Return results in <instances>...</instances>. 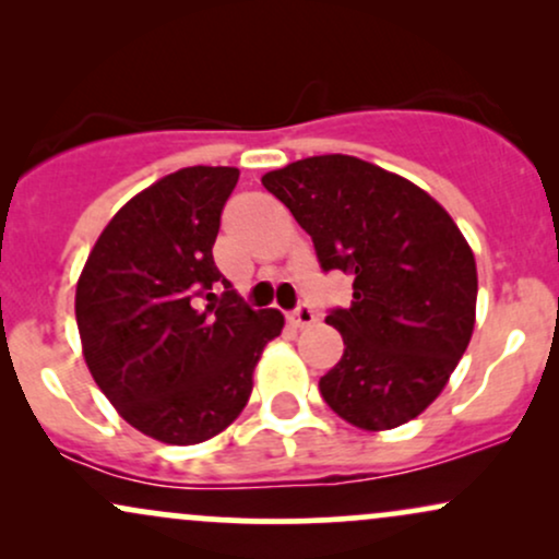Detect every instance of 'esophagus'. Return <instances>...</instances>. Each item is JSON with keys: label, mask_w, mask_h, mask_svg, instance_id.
I'll use <instances>...</instances> for the list:
<instances>
[{"label": "esophagus", "mask_w": 559, "mask_h": 559, "mask_svg": "<svg viewBox=\"0 0 559 559\" xmlns=\"http://www.w3.org/2000/svg\"><path fill=\"white\" fill-rule=\"evenodd\" d=\"M316 320H318L316 312H312L310 307H297V310L288 316V323H292L294 329H307V325H312Z\"/></svg>", "instance_id": "34e87169"}]
</instances>
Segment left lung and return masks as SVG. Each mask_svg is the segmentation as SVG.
<instances>
[{"mask_svg": "<svg viewBox=\"0 0 559 559\" xmlns=\"http://www.w3.org/2000/svg\"><path fill=\"white\" fill-rule=\"evenodd\" d=\"M262 186L312 236L323 271L355 275L325 323L344 355L320 378L338 418L389 431L447 386L476 325L478 273L452 215L407 178L349 155L305 157Z\"/></svg>", "mask_w": 559, "mask_h": 559, "instance_id": "left-lung-1", "label": "left lung"}]
</instances>
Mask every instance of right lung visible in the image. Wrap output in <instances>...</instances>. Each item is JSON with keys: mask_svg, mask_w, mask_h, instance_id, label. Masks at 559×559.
Masks as SVG:
<instances>
[{"mask_svg": "<svg viewBox=\"0 0 559 559\" xmlns=\"http://www.w3.org/2000/svg\"><path fill=\"white\" fill-rule=\"evenodd\" d=\"M236 168L194 165L115 213L75 286L88 373L123 420L163 444L213 439L241 415L278 310H249L213 260ZM227 292L217 298L212 286ZM199 298L211 305L204 311Z\"/></svg>", "mask_w": 559, "mask_h": 559, "instance_id": "1", "label": "right lung"}]
</instances>
